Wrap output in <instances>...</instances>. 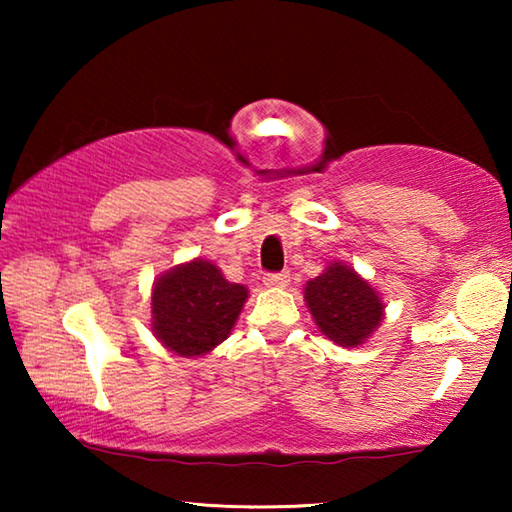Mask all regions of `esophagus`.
<instances>
[{
  "label": "esophagus",
  "instance_id": "34e87169",
  "mask_svg": "<svg viewBox=\"0 0 512 512\" xmlns=\"http://www.w3.org/2000/svg\"><path fill=\"white\" fill-rule=\"evenodd\" d=\"M289 271H280V273H268L266 277H264V284L266 287H271V289H282V287H287L289 284Z\"/></svg>",
  "mask_w": 512,
  "mask_h": 512
}]
</instances>
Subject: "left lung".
Here are the masks:
<instances>
[{"instance_id":"1","label":"left lung","mask_w":512,"mask_h":512,"mask_svg":"<svg viewBox=\"0 0 512 512\" xmlns=\"http://www.w3.org/2000/svg\"><path fill=\"white\" fill-rule=\"evenodd\" d=\"M305 302L320 332L343 348L366 343L384 320L379 293L341 262L329 264L325 273L307 282Z\"/></svg>"}]
</instances>
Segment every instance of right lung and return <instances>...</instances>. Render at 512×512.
I'll list each match as a JSON object with an SVG mask.
<instances>
[{"label":"right lung","mask_w":512,"mask_h":512,"mask_svg":"<svg viewBox=\"0 0 512 512\" xmlns=\"http://www.w3.org/2000/svg\"><path fill=\"white\" fill-rule=\"evenodd\" d=\"M246 298L244 284L228 282L205 259L171 268L153 284L155 339L178 357H203L228 339Z\"/></svg>","instance_id":"obj_1"}]
</instances>
